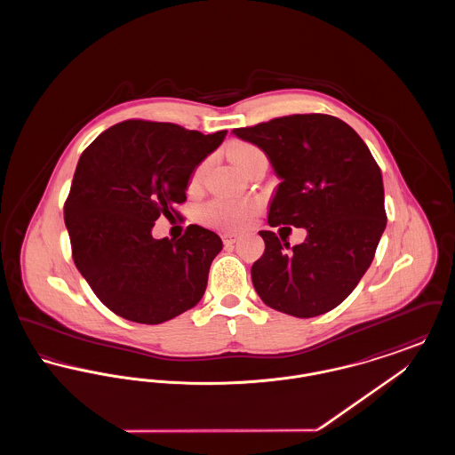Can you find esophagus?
<instances>
[{
  "label": "esophagus",
  "instance_id": "esophagus-1",
  "mask_svg": "<svg viewBox=\"0 0 455 455\" xmlns=\"http://www.w3.org/2000/svg\"><path fill=\"white\" fill-rule=\"evenodd\" d=\"M221 238H223V243L225 245H232V243H235L238 240L237 234H234V232H225L223 235H221Z\"/></svg>",
  "mask_w": 455,
  "mask_h": 455
}]
</instances>
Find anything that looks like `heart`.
I'll use <instances>...</instances> for the list:
<instances>
[{"instance_id": "1", "label": "heart", "mask_w": 455, "mask_h": 455, "mask_svg": "<svg viewBox=\"0 0 455 455\" xmlns=\"http://www.w3.org/2000/svg\"><path fill=\"white\" fill-rule=\"evenodd\" d=\"M259 153L258 147L245 143V141H232L227 148V155L230 158V162L242 172L252 164V160ZM203 173H204V164L197 165L195 172L191 175V180H189L191 189L199 186ZM258 212H259L258 201L217 197L201 208L199 217L210 227L221 228V230H238V228L247 227L251 223V220L258 215Z\"/></svg>"}]
</instances>
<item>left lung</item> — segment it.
<instances>
[{
	"instance_id": "obj_1",
	"label": "left lung",
	"mask_w": 455,
	"mask_h": 455,
	"mask_svg": "<svg viewBox=\"0 0 455 455\" xmlns=\"http://www.w3.org/2000/svg\"><path fill=\"white\" fill-rule=\"evenodd\" d=\"M254 143L282 179L267 223L307 230L302 243L260 230L264 254L251 276L260 300L293 317H315L347 299L384 234L382 173L363 140L327 114H293L232 131Z\"/></svg>"
}]
</instances>
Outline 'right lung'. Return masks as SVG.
Instances as JSON below:
<instances>
[{
	"label": "right lung",
	"instance_id": "add662e5",
	"mask_svg": "<svg viewBox=\"0 0 455 455\" xmlns=\"http://www.w3.org/2000/svg\"><path fill=\"white\" fill-rule=\"evenodd\" d=\"M225 136L131 119L82 153L65 203L73 260L119 317L162 324L203 299L221 238L189 225L179 240H156L152 228L179 215L191 173Z\"/></svg>",
	"mask_w": 455,
	"mask_h": 455
}]
</instances>
